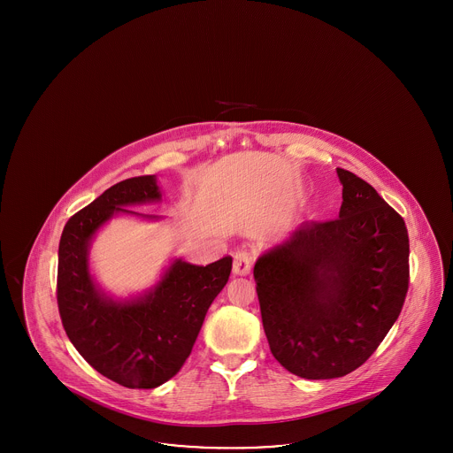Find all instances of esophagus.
<instances>
[{"mask_svg": "<svg viewBox=\"0 0 453 453\" xmlns=\"http://www.w3.org/2000/svg\"><path fill=\"white\" fill-rule=\"evenodd\" d=\"M251 265H253V261H251L250 253H246V251H237L236 255H234L233 272H234L236 275L244 277V275H248V273L251 272Z\"/></svg>", "mask_w": 453, "mask_h": 453, "instance_id": "esophagus-1", "label": "esophagus"}]
</instances>
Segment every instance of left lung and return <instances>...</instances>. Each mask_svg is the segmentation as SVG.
<instances>
[{"instance_id": "8db88e82", "label": "left lung", "mask_w": 453, "mask_h": 453, "mask_svg": "<svg viewBox=\"0 0 453 453\" xmlns=\"http://www.w3.org/2000/svg\"><path fill=\"white\" fill-rule=\"evenodd\" d=\"M336 173L340 217L302 222L253 270L273 357L311 380L364 365L399 318L410 287L403 217L362 178Z\"/></svg>"}]
</instances>
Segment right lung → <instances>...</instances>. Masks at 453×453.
Returning a JSON list of instances; mask_svg holds the SVG:
<instances>
[{"instance_id": "right-lung-1", "label": "right lung", "mask_w": 453, "mask_h": 453, "mask_svg": "<svg viewBox=\"0 0 453 453\" xmlns=\"http://www.w3.org/2000/svg\"><path fill=\"white\" fill-rule=\"evenodd\" d=\"M159 200L154 174L124 180L71 217L59 242L58 305L65 334L89 365L124 388H157L180 372L233 268L231 257L207 266L178 258L144 296L108 297L89 273L91 239L115 214L159 219L124 209Z\"/></svg>"}]
</instances>
